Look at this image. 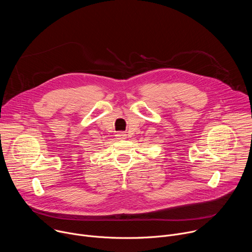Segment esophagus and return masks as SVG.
Instances as JSON below:
<instances>
[{
    "label": "esophagus",
    "instance_id": "1",
    "mask_svg": "<svg viewBox=\"0 0 252 252\" xmlns=\"http://www.w3.org/2000/svg\"><path fill=\"white\" fill-rule=\"evenodd\" d=\"M117 136L119 137V139H126V133H125L124 131H120L117 133Z\"/></svg>",
    "mask_w": 252,
    "mask_h": 252
}]
</instances>
